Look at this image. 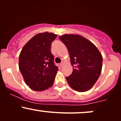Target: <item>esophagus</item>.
Here are the masks:
<instances>
[{
	"label": "esophagus",
	"mask_w": 121,
	"mask_h": 121,
	"mask_svg": "<svg viewBox=\"0 0 121 121\" xmlns=\"http://www.w3.org/2000/svg\"><path fill=\"white\" fill-rule=\"evenodd\" d=\"M63 65H64V62H61L60 64V66H61V67H62V66H63Z\"/></svg>",
	"instance_id": "obj_1"
}]
</instances>
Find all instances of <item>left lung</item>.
Returning <instances> with one entry per match:
<instances>
[{"label":"left lung","instance_id":"obj_1","mask_svg":"<svg viewBox=\"0 0 121 121\" xmlns=\"http://www.w3.org/2000/svg\"><path fill=\"white\" fill-rule=\"evenodd\" d=\"M60 40L66 47L73 66V72L66 77L74 91L83 92L89 90L101 73L102 56L91 41L78 35H64Z\"/></svg>","mask_w":121,"mask_h":121}]
</instances>
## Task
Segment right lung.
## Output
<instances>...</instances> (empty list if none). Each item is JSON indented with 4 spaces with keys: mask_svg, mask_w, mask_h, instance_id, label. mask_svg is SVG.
Here are the masks:
<instances>
[{
    "mask_svg": "<svg viewBox=\"0 0 121 121\" xmlns=\"http://www.w3.org/2000/svg\"><path fill=\"white\" fill-rule=\"evenodd\" d=\"M57 35L44 32L36 35L21 51L19 70L26 84L35 91H43L52 86L58 70L51 53V43Z\"/></svg>",
    "mask_w": 121,
    "mask_h": 121,
    "instance_id": "obj_1",
    "label": "right lung"
}]
</instances>
